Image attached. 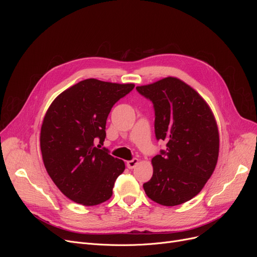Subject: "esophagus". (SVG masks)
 I'll list each match as a JSON object with an SVG mask.
<instances>
[{
  "mask_svg": "<svg viewBox=\"0 0 257 257\" xmlns=\"http://www.w3.org/2000/svg\"><path fill=\"white\" fill-rule=\"evenodd\" d=\"M138 164H139V159L133 158V159L127 161V167H128V169H134Z\"/></svg>",
  "mask_w": 257,
  "mask_h": 257,
  "instance_id": "esophagus-1",
  "label": "esophagus"
}]
</instances>
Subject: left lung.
Wrapping results in <instances>:
<instances>
[{"instance_id":"8db88e82","label":"left lung","mask_w":257,"mask_h":257,"mask_svg":"<svg viewBox=\"0 0 257 257\" xmlns=\"http://www.w3.org/2000/svg\"><path fill=\"white\" fill-rule=\"evenodd\" d=\"M137 90L153 103L156 140L167 142V150L152 158L153 176L144 190L158 204H182L201 192L217 166L220 140L214 116L180 79L168 77Z\"/></svg>"}]
</instances>
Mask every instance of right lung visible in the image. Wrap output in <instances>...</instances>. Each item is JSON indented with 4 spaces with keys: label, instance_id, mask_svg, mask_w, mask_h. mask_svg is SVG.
<instances>
[{
    "label": "right lung",
    "instance_id": "right-lung-1",
    "mask_svg": "<svg viewBox=\"0 0 257 257\" xmlns=\"http://www.w3.org/2000/svg\"><path fill=\"white\" fill-rule=\"evenodd\" d=\"M134 84L86 79L53 101L40 130V150L49 176L76 203L98 205L112 196L114 182L125 170L102 144L112 106Z\"/></svg>",
    "mask_w": 257,
    "mask_h": 257
}]
</instances>
